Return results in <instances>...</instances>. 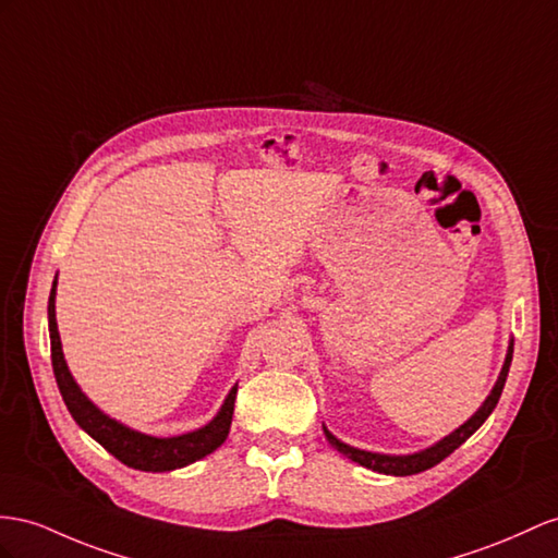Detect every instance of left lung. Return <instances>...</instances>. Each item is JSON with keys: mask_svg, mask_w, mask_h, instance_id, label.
Wrapping results in <instances>:
<instances>
[{"mask_svg": "<svg viewBox=\"0 0 558 558\" xmlns=\"http://www.w3.org/2000/svg\"><path fill=\"white\" fill-rule=\"evenodd\" d=\"M511 355H513V341L509 344V351H507V361H505V367L502 373H499V379L495 384V389L490 391V396L485 398V403L478 408V412L474 417H471L469 422H464L457 432H452L450 436H446L442 440H438L434 448H426L422 452H415V454H403V457H391V454H377V452H365V450H359V448H351L347 446V442H341L339 438H335L330 432L325 428V436L327 440L332 442V446L341 452L347 454L349 460L359 462L361 466H367L373 471H379V474H391V476H412V474H420V471H426L432 469L434 464L442 462L450 452H454L457 448L462 446V442L476 432V428L488 420L490 412L495 410L499 396H502V389H505V381H507V375H509V365H511Z\"/></svg>", "mask_w": 558, "mask_h": 558, "instance_id": "obj_1", "label": "left lung"}]
</instances>
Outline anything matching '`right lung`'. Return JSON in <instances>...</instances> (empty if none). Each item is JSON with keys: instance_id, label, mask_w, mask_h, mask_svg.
Returning a JSON list of instances; mask_svg holds the SVG:
<instances>
[{"instance_id": "obj_1", "label": "right lung", "mask_w": 558, "mask_h": 558, "mask_svg": "<svg viewBox=\"0 0 558 558\" xmlns=\"http://www.w3.org/2000/svg\"><path fill=\"white\" fill-rule=\"evenodd\" d=\"M53 296H56V280L49 294V337H51V365L56 384H59V391L63 401L70 410L73 420L87 432L94 440L101 442V446L118 460L132 469L141 471H171L191 464L195 460H203L205 454L217 450L228 436V428H231L233 420V408H235V393L238 387L228 393L226 403L221 405L219 415L214 417L207 426L197 428V432L174 436V438H155L132 432V428L122 426L120 422L110 420L104 415L87 396L80 391L73 375L68 373V365L63 359L61 349V337L59 327H56V308H53Z\"/></svg>"}]
</instances>
